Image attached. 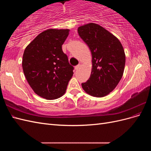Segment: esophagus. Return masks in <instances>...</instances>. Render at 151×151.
Masks as SVG:
<instances>
[{"instance_id":"34e87169","label":"esophagus","mask_w":151,"mask_h":151,"mask_svg":"<svg viewBox=\"0 0 151 151\" xmlns=\"http://www.w3.org/2000/svg\"><path fill=\"white\" fill-rule=\"evenodd\" d=\"M81 64H80V63H79V64H78V65H76V67H75V70H78V69H79V68L81 67Z\"/></svg>"}]
</instances>
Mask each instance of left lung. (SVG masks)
<instances>
[{
    "instance_id": "left-lung-1",
    "label": "left lung",
    "mask_w": 151,
    "mask_h": 151,
    "mask_svg": "<svg viewBox=\"0 0 151 151\" xmlns=\"http://www.w3.org/2000/svg\"><path fill=\"white\" fill-rule=\"evenodd\" d=\"M77 31L92 55L91 74L82 87L93 96H105L116 88L123 76L125 54L122 45L113 34L97 24L91 22L79 27Z\"/></svg>"
}]
</instances>
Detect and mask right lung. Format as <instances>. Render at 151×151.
<instances>
[{"label":"right lung","mask_w":151,"mask_h":151,"mask_svg":"<svg viewBox=\"0 0 151 151\" xmlns=\"http://www.w3.org/2000/svg\"><path fill=\"white\" fill-rule=\"evenodd\" d=\"M68 32V29H47L24 50L22 69L31 88L40 97L51 100L61 97L74 74V67L62 48Z\"/></svg>","instance_id":"obj_1"}]
</instances>
